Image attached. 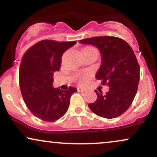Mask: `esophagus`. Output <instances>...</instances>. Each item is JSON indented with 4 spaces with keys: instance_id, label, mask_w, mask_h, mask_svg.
<instances>
[{
    "instance_id": "esophagus-1",
    "label": "esophagus",
    "mask_w": 157,
    "mask_h": 157,
    "mask_svg": "<svg viewBox=\"0 0 157 157\" xmlns=\"http://www.w3.org/2000/svg\"><path fill=\"white\" fill-rule=\"evenodd\" d=\"M77 91H79V92H85L86 90L82 89V88H77Z\"/></svg>"
}]
</instances>
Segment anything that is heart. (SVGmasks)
<instances>
[{
  "mask_svg": "<svg viewBox=\"0 0 157 157\" xmlns=\"http://www.w3.org/2000/svg\"><path fill=\"white\" fill-rule=\"evenodd\" d=\"M91 48V47H88V48ZM90 77V74H89V73H86V74H85V75H83V76H82V78H81V82H82V83H83V82H86V80H88V79H89Z\"/></svg>",
  "mask_w": 157,
  "mask_h": 157,
  "instance_id": "heart-1",
  "label": "heart"
}]
</instances>
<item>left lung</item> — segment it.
Returning <instances> with one entry per match:
<instances>
[{"instance_id":"1","label":"left lung","mask_w":157,"mask_h":157,"mask_svg":"<svg viewBox=\"0 0 157 157\" xmlns=\"http://www.w3.org/2000/svg\"><path fill=\"white\" fill-rule=\"evenodd\" d=\"M79 43L100 50L101 65L95 77L109 87L105 94L95 90L97 100L89 104V109L102 117H117L128 109L137 91L140 66L134 51L124 40L112 36L86 38Z\"/></svg>"}]
</instances>
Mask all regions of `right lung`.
Returning a JSON list of instances; mask_svg holds the SVG:
<instances>
[{
    "label": "right lung",
    "instance_id": "add662e5",
    "mask_svg": "<svg viewBox=\"0 0 157 157\" xmlns=\"http://www.w3.org/2000/svg\"><path fill=\"white\" fill-rule=\"evenodd\" d=\"M76 41L57 42L44 40L29 48L19 70V83L25 103L37 118L55 122L66 113L70 98L77 89L53 87V74L60 68L61 58Z\"/></svg>",
    "mask_w": 157,
    "mask_h": 157
}]
</instances>
